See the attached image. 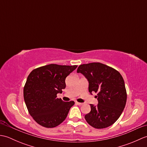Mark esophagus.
Wrapping results in <instances>:
<instances>
[{
    "label": "esophagus",
    "mask_w": 147,
    "mask_h": 147,
    "mask_svg": "<svg viewBox=\"0 0 147 147\" xmlns=\"http://www.w3.org/2000/svg\"><path fill=\"white\" fill-rule=\"evenodd\" d=\"M75 104L76 105H83V103H80V102H75Z\"/></svg>",
    "instance_id": "34e87169"
}]
</instances>
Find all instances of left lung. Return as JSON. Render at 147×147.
I'll use <instances>...</instances> for the list:
<instances>
[{"instance_id":"8db88e82","label":"left lung","mask_w":147,"mask_h":147,"mask_svg":"<svg viewBox=\"0 0 147 147\" xmlns=\"http://www.w3.org/2000/svg\"><path fill=\"white\" fill-rule=\"evenodd\" d=\"M77 73L88 80L91 94L97 93L98 104H90L91 111L85 115V120L96 129L111 126L120 117L126 103L125 84L121 74L100 62L80 65Z\"/></svg>"}]
</instances>
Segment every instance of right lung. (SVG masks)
Here are the masks:
<instances>
[{"instance_id":"obj_1","label":"right lung","mask_w":147,"mask_h":147,"mask_svg":"<svg viewBox=\"0 0 147 147\" xmlns=\"http://www.w3.org/2000/svg\"><path fill=\"white\" fill-rule=\"evenodd\" d=\"M77 65L49 64L33 70L24 87V102L30 114L37 123L51 128L63 122L74 102L57 97L65 88L66 77Z\"/></svg>"}]
</instances>
